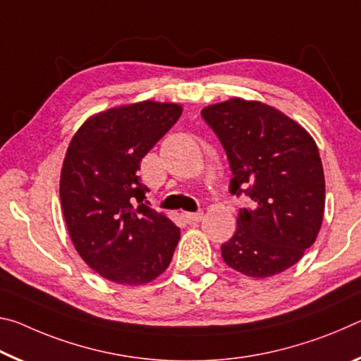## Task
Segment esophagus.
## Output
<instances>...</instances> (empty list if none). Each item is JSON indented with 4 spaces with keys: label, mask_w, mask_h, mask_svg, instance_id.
Returning <instances> with one entry per match:
<instances>
[{
    "label": "esophagus",
    "mask_w": 361,
    "mask_h": 361,
    "mask_svg": "<svg viewBox=\"0 0 361 361\" xmlns=\"http://www.w3.org/2000/svg\"><path fill=\"white\" fill-rule=\"evenodd\" d=\"M184 217L188 224H198L203 219V212H185Z\"/></svg>",
    "instance_id": "obj_1"
}]
</instances>
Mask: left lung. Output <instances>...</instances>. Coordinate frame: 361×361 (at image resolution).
I'll return each instance as SVG.
<instances>
[{
  "label": "left lung",
  "mask_w": 361,
  "mask_h": 361,
  "mask_svg": "<svg viewBox=\"0 0 361 361\" xmlns=\"http://www.w3.org/2000/svg\"><path fill=\"white\" fill-rule=\"evenodd\" d=\"M202 115L227 152L230 192L251 198L221 247L224 262L251 279L281 274L300 261L322 228L324 174L314 137L259 100L232 97Z\"/></svg>",
  "instance_id": "8db88e82"
}]
</instances>
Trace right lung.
Here are the masks:
<instances>
[{
	"label": "right lung",
	"instance_id": "obj_1",
	"mask_svg": "<svg viewBox=\"0 0 361 361\" xmlns=\"http://www.w3.org/2000/svg\"><path fill=\"white\" fill-rule=\"evenodd\" d=\"M182 115L174 102L120 105L91 115L70 140L61 171V204L76 252L118 285L142 286L168 269L180 230L142 203L137 171Z\"/></svg>",
	"mask_w": 361,
	"mask_h": 361
}]
</instances>
